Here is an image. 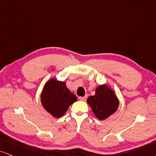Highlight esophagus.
<instances>
[{
  "label": "esophagus",
  "instance_id": "34e87169",
  "mask_svg": "<svg viewBox=\"0 0 156 156\" xmlns=\"http://www.w3.org/2000/svg\"><path fill=\"white\" fill-rule=\"evenodd\" d=\"M87 95L84 96V97H79V99H80V101H85L86 100H87Z\"/></svg>",
  "mask_w": 156,
  "mask_h": 156
}]
</instances>
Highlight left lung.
Wrapping results in <instances>:
<instances>
[{"label": "left lung", "instance_id": "1", "mask_svg": "<svg viewBox=\"0 0 156 156\" xmlns=\"http://www.w3.org/2000/svg\"><path fill=\"white\" fill-rule=\"evenodd\" d=\"M87 102L98 119L103 120L114 113L119 107L116 95L106 85H100L95 95L90 96Z\"/></svg>", "mask_w": 156, "mask_h": 156}]
</instances>
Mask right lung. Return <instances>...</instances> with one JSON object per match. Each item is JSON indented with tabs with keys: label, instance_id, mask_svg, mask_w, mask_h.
Segmentation results:
<instances>
[{
	"label": "right lung",
	"instance_id": "obj_1",
	"mask_svg": "<svg viewBox=\"0 0 156 156\" xmlns=\"http://www.w3.org/2000/svg\"><path fill=\"white\" fill-rule=\"evenodd\" d=\"M76 101V95L69 91L66 83L54 79L45 84L41 95L44 108L55 118L62 116L70 105Z\"/></svg>",
	"mask_w": 156,
	"mask_h": 156
}]
</instances>
